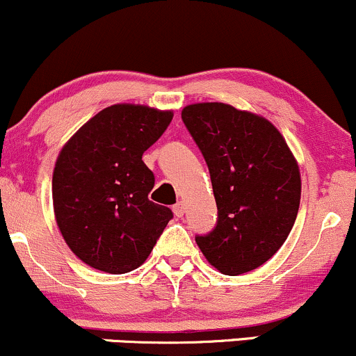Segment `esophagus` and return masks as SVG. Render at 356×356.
<instances>
[{
    "label": "esophagus",
    "mask_w": 356,
    "mask_h": 356,
    "mask_svg": "<svg viewBox=\"0 0 356 356\" xmlns=\"http://www.w3.org/2000/svg\"><path fill=\"white\" fill-rule=\"evenodd\" d=\"M184 209H186V207H184V202H182V201H179L177 204H174V207H172L174 214L177 216V218H182V216H184Z\"/></svg>",
    "instance_id": "1"
}]
</instances>
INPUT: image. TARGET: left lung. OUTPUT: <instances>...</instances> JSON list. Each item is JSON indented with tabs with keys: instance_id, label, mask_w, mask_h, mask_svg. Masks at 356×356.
<instances>
[{
	"instance_id": "8db88e82",
	"label": "left lung",
	"mask_w": 356,
	"mask_h": 356,
	"mask_svg": "<svg viewBox=\"0 0 356 356\" xmlns=\"http://www.w3.org/2000/svg\"><path fill=\"white\" fill-rule=\"evenodd\" d=\"M182 122L204 155L218 204L214 229L195 243L224 275L252 271L275 256L296 220L295 157L271 122L231 105H189Z\"/></svg>"
}]
</instances>
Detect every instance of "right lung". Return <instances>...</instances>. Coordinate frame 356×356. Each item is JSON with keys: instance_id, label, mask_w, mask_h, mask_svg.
Listing matches in <instances>:
<instances>
[{"instance_id": "obj_1", "label": "right lung", "mask_w": 356, "mask_h": 356, "mask_svg": "<svg viewBox=\"0 0 356 356\" xmlns=\"http://www.w3.org/2000/svg\"><path fill=\"white\" fill-rule=\"evenodd\" d=\"M170 120L172 112L112 105L61 149L53 172L56 224L88 266L110 275L138 268L174 218L149 201L155 177L142 161Z\"/></svg>"}]
</instances>
